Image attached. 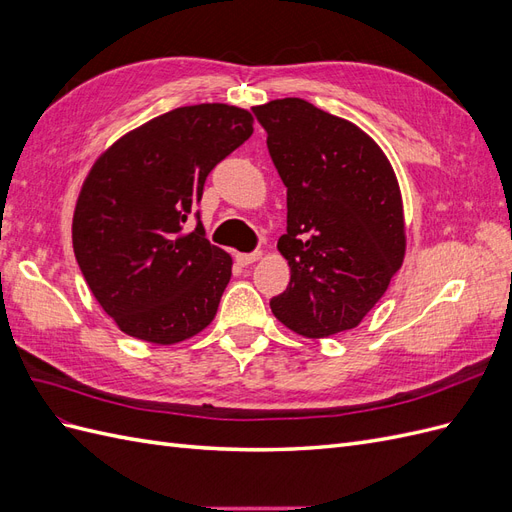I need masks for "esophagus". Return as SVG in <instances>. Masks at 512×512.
I'll return each mask as SVG.
<instances>
[{
	"label": "esophagus",
	"mask_w": 512,
	"mask_h": 512,
	"mask_svg": "<svg viewBox=\"0 0 512 512\" xmlns=\"http://www.w3.org/2000/svg\"><path fill=\"white\" fill-rule=\"evenodd\" d=\"M235 258H237V262H239L241 267H247V265H254L256 260H260V258H262V252H252V254H237Z\"/></svg>",
	"instance_id": "34e87169"
}]
</instances>
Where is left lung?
Segmentation results:
<instances>
[{
    "mask_svg": "<svg viewBox=\"0 0 512 512\" xmlns=\"http://www.w3.org/2000/svg\"><path fill=\"white\" fill-rule=\"evenodd\" d=\"M254 115L288 188V228L277 250L290 284L271 299V312L307 339L354 329L404 265L395 170L359 126L301 98L254 106Z\"/></svg>",
    "mask_w": 512,
    "mask_h": 512,
    "instance_id": "8db88e82",
    "label": "left lung"
}]
</instances>
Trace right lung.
I'll list each match as a JSON object with an SVG mask.
<instances>
[{"instance_id":"1","label":"right lung","mask_w":512,"mask_h":512,"mask_svg":"<svg viewBox=\"0 0 512 512\" xmlns=\"http://www.w3.org/2000/svg\"><path fill=\"white\" fill-rule=\"evenodd\" d=\"M254 132L250 111L181 106L108 147L76 198L72 247L89 290L117 327L170 346L207 329L232 275V258L185 230L213 166Z\"/></svg>"}]
</instances>
